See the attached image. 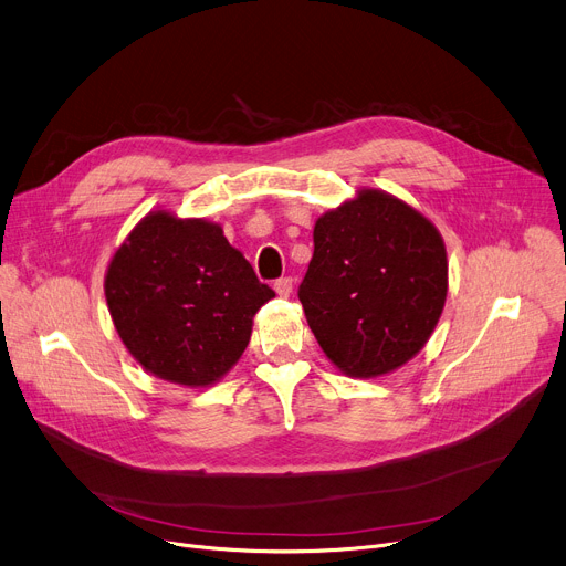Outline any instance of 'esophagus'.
I'll return each instance as SVG.
<instances>
[{"label": "esophagus", "instance_id": "34e87169", "mask_svg": "<svg viewBox=\"0 0 566 566\" xmlns=\"http://www.w3.org/2000/svg\"><path fill=\"white\" fill-rule=\"evenodd\" d=\"M273 286H275V293L282 295V297H289L293 293V280L291 277H280V280H275Z\"/></svg>", "mask_w": 566, "mask_h": 566}]
</instances>
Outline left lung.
Returning <instances> with one entry per match:
<instances>
[{
	"label": "left lung",
	"mask_w": 566,
	"mask_h": 566,
	"mask_svg": "<svg viewBox=\"0 0 566 566\" xmlns=\"http://www.w3.org/2000/svg\"><path fill=\"white\" fill-rule=\"evenodd\" d=\"M323 352L349 377H379L429 340L447 297V250L420 212L364 189L314 228L297 289Z\"/></svg>",
	"instance_id": "obj_1"
}]
</instances>
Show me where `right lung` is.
<instances>
[{"mask_svg":"<svg viewBox=\"0 0 566 566\" xmlns=\"http://www.w3.org/2000/svg\"><path fill=\"white\" fill-rule=\"evenodd\" d=\"M275 297L221 226L148 214L115 252L106 275L113 323L150 375L210 386L243 354L252 316Z\"/></svg>","mask_w":566,"mask_h":566,"instance_id":"obj_1","label":"right lung"}]
</instances>
